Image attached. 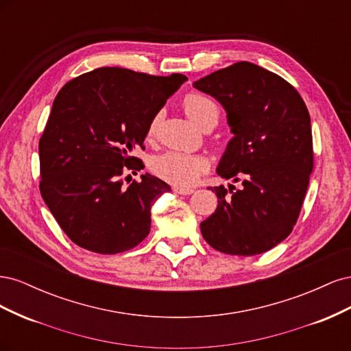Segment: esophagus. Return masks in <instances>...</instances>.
Wrapping results in <instances>:
<instances>
[{
  "mask_svg": "<svg viewBox=\"0 0 351 351\" xmlns=\"http://www.w3.org/2000/svg\"><path fill=\"white\" fill-rule=\"evenodd\" d=\"M174 192L178 195H183V196H189L195 193L193 189H189V187H174Z\"/></svg>",
  "mask_w": 351,
  "mask_h": 351,
  "instance_id": "34e87169",
  "label": "esophagus"
}]
</instances>
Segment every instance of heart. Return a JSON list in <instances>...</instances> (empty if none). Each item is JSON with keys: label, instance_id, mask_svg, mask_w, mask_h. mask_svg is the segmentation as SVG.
Masks as SVG:
<instances>
[{"label": "heart", "instance_id": "b5f03b06", "mask_svg": "<svg viewBox=\"0 0 351 351\" xmlns=\"http://www.w3.org/2000/svg\"><path fill=\"white\" fill-rule=\"evenodd\" d=\"M183 107L189 119L199 127H205L208 124L217 125L219 119L218 105L206 95L199 92L187 93L183 99ZM158 121L159 117L155 115L147 127V139H152L155 136ZM151 168L158 177L168 183L176 186H192L197 182L200 174L206 171L208 162L205 158L199 155L168 151L155 156L151 162Z\"/></svg>", "mask_w": 351, "mask_h": 351}]
</instances>
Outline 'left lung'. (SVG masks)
Instances as JSON below:
<instances>
[{"instance_id":"obj_1","label":"left lung","mask_w":351,"mask_h":351,"mask_svg":"<svg viewBox=\"0 0 351 351\" xmlns=\"http://www.w3.org/2000/svg\"><path fill=\"white\" fill-rule=\"evenodd\" d=\"M193 86L227 112L234 137L217 168L241 187L215 192L218 206L200 222L218 252L253 256L289 237L299 218L313 169L311 115L291 84L253 62L240 61L202 77Z\"/></svg>"}]
</instances>
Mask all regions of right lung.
Returning a JSON list of instances; mask_svg holds the SVG:
<instances>
[{"mask_svg": "<svg viewBox=\"0 0 351 351\" xmlns=\"http://www.w3.org/2000/svg\"><path fill=\"white\" fill-rule=\"evenodd\" d=\"M186 80L177 73L102 67L58 92L39 141V190L77 246L115 254L149 234L152 204L171 187L147 173L125 187L123 176L143 169L133 154L143 149L151 120Z\"/></svg>", "mask_w": 351, "mask_h": 351, "instance_id": "add662e5", "label": "right lung"}]
</instances>
